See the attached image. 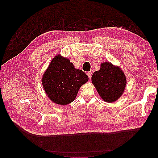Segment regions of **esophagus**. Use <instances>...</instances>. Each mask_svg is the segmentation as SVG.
<instances>
[{
	"mask_svg": "<svg viewBox=\"0 0 158 158\" xmlns=\"http://www.w3.org/2000/svg\"><path fill=\"white\" fill-rule=\"evenodd\" d=\"M92 72L91 71H89V72H87V75L88 76V77L90 78L91 77V76H92Z\"/></svg>",
	"mask_w": 158,
	"mask_h": 158,
	"instance_id": "obj_1",
	"label": "esophagus"
}]
</instances>
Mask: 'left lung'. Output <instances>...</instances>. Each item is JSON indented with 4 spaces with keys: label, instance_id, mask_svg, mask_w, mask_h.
Segmentation results:
<instances>
[{
    "label": "left lung",
    "instance_id": "obj_1",
    "mask_svg": "<svg viewBox=\"0 0 158 158\" xmlns=\"http://www.w3.org/2000/svg\"><path fill=\"white\" fill-rule=\"evenodd\" d=\"M91 80L100 97L109 103L118 100L127 84L125 75L120 67L110 62L102 63L100 69L93 73Z\"/></svg>",
    "mask_w": 158,
    "mask_h": 158
}]
</instances>
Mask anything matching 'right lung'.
Returning <instances> with one entry per match:
<instances>
[{"label": "right lung", "instance_id": "obj_1", "mask_svg": "<svg viewBox=\"0 0 158 158\" xmlns=\"http://www.w3.org/2000/svg\"><path fill=\"white\" fill-rule=\"evenodd\" d=\"M88 80L87 74L75 69L68 58L58 55L45 71L42 83L52 102L65 106L74 100L80 87Z\"/></svg>", "mask_w": 158, "mask_h": 158}]
</instances>
